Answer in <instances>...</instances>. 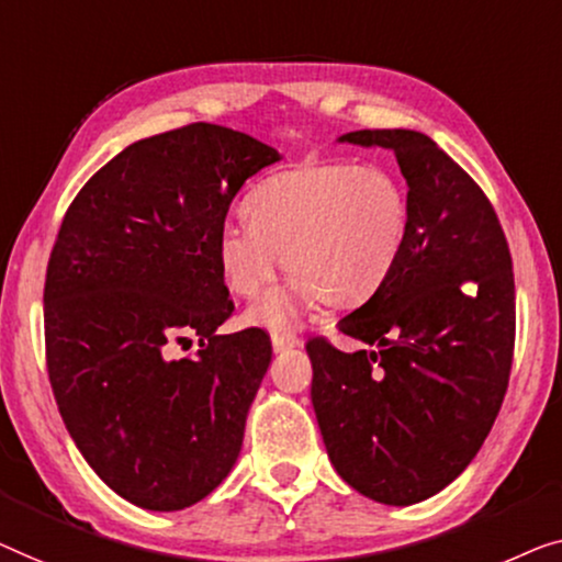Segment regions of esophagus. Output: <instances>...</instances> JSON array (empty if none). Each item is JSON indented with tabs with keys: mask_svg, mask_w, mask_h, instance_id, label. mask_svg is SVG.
<instances>
[{
	"mask_svg": "<svg viewBox=\"0 0 562 562\" xmlns=\"http://www.w3.org/2000/svg\"><path fill=\"white\" fill-rule=\"evenodd\" d=\"M300 341L297 336L288 334V330H272V346L274 351H288V349H295Z\"/></svg>",
	"mask_w": 562,
	"mask_h": 562,
	"instance_id": "obj_1",
	"label": "esophagus"
}]
</instances>
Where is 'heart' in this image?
<instances>
[{
    "label": "heart",
    "mask_w": 562,
    "mask_h": 562,
    "mask_svg": "<svg viewBox=\"0 0 562 562\" xmlns=\"http://www.w3.org/2000/svg\"><path fill=\"white\" fill-rule=\"evenodd\" d=\"M247 226L226 224L213 241L228 292L251 300L284 265L292 274L251 307L249 321L284 328L318 300L367 303L390 280L409 236V195L384 165L313 162L282 170L241 203Z\"/></svg>",
    "instance_id": "1"
}]
</instances>
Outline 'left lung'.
I'll list each match as a JSON object with an SVG mask.
<instances>
[{
	"label": "left lung",
	"instance_id": "1",
	"mask_svg": "<svg viewBox=\"0 0 562 562\" xmlns=\"http://www.w3.org/2000/svg\"><path fill=\"white\" fill-rule=\"evenodd\" d=\"M338 142L392 149L413 218L390 280L338 321L374 349L307 341L313 409L338 476L407 507L461 476L499 415L515 353L512 257L484 191L428 134L359 130Z\"/></svg>",
	"mask_w": 562,
	"mask_h": 562
}]
</instances>
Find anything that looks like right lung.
Instances as JSON below:
<instances>
[{
	"instance_id": "obj_1",
	"label": "right lung",
	"mask_w": 562,
	"mask_h": 562,
	"mask_svg": "<svg viewBox=\"0 0 562 562\" xmlns=\"http://www.w3.org/2000/svg\"><path fill=\"white\" fill-rule=\"evenodd\" d=\"M280 153L188 124L122 149L66 211L45 274V357L60 417L122 499L178 512L239 458L272 361L262 328L221 336L234 311L213 241L244 180ZM200 336V353L170 360Z\"/></svg>"
}]
</instances>
